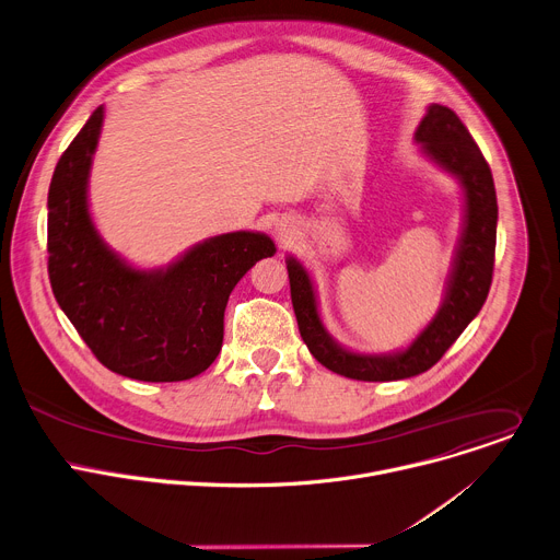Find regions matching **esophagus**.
I'll return each mask as SVG.
<instances>
[{"label": "esophagus", "mask_w": 560, "mask_h": 560, "mask_svg": "<svg viewBox=\"0 0 560 560\" xmlns=\"http://www.w3.org/2000/svg\"><path fill=\"white\" fill-rule=\"evenodd\" d=\"M278 237H280V242H282V244H289V242H291V237H293V231H289V229L280 226V229H278Z\"/></svg>", "instance_id": "obj_1"}]
</instances>
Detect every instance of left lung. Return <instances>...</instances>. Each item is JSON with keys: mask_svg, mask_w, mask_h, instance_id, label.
I'll use <instances>...</instances> for the list:
<instances>
[{"mask_svg": "<svg viewBox=\"0 0 560 560\" xmlns=\"http://www.w3.org/2000/svg\"><path fill=\"white\" fill-rule=\"evenodd\" d=\"M413 140L431 162H436L460 182L465 218L445 300L436 316L409 347L392 353H355L338 345L318 314L312 276L293 256L287 258L300 336L320 364L345 378L385 383L422 374L445 355L465 327L478 316L491 287L499 205H495L493 177L487 160L460 117L443 104H431L427 108Z\"/></svg>", "mask_w": 560, "mask_h": 560, "instance_id": "8db88e82", "label": "left lung"}]
</instances>
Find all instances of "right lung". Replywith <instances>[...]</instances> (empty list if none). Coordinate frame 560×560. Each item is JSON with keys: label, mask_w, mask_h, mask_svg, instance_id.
I'll use <instances>...</instances> for the list:
<instances>
[{"label": "right lung", "mask_w": 560, "mask_h": 560, "mask_svg": "<svg viewBox=\"0 0 560 560\" xmlns=\"http://www.w3.org/2000/svg\"><path fill=\"white\" fill-rule=\"evenodd\" d=\"M104 106L61 153L48 189V278L57 304L95 358L144 383L189 381L218 358L233 287L276 244L258 231L209 237L164 269H136L102 240L89 175Z\"/></svg>", "instance_id": "obj_1"}]
</instances>
